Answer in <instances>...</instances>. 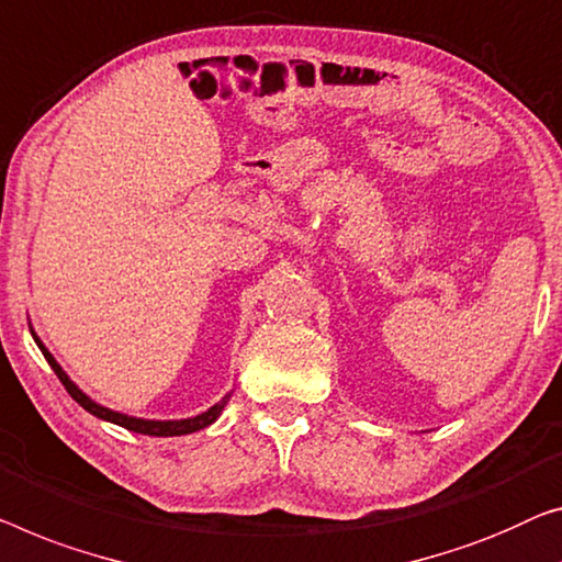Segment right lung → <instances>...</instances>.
Masks as SVG:
<instances>
[{
    "mask_svg": "<svg viewBox=\"0 0 562 562\" xmlns=\"http://www.w3.org/2000/svg\"><path fill=\"white\" fill-rule=\"evenodd\" d=\"M32 338H35V342L40 346L42 356L47 358V363L53 366V371L57 373V379H60L65 391L70 393V396L78 401V404L86 408V412H90V414L98 416V418H105V422H111V424H119V426H123V429H128V431L146 434V437H181V434L199 431V429H204V426L214 424L216 416L224 412V406H227V401H229V393H227V396H224L220 404H214L212 408H209V412L199 414L194 418H179V422H148V418H136V416H125V414H119V412H111V408L95 404L93 398L86 396V393H82L70 379H67V373L63 371L60 363H57L55 358H53V353H49V350L42 346L35 333H32Z\"/></svg>",
    "mask_w": 562,
    "mask_h": 562,
    "instance_id": "add662e5",
    "label": "right lung"
}]
</instances>
